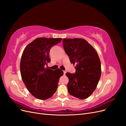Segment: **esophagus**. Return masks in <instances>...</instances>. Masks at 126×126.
<instances>
[{"instance_id": "1", "label": "esophagus", "mask_w": 126, "mask_h": 126, "mask_svg": "<svg viewBox=\"0 0 126 126\" xmlns=\"http://www.w3.org/2000/svg\"><path fill=\"white\" fill-rule=\"evenodd\" d=\"M66 72H67V71H63V75H66Z\"/></svg>"}]
</instances>
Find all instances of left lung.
<instances>
[{"label": "left lung", "mask_w": 126, "mask_h": 126, "mask_svg": "<svg viewBox=\"0 0 126 126\" xmlns=\"http://www.w3.org/2000/svg\"><path fill=\"white\" fill-rule=\"evenodd\" d=\"M63 43L71 63L76 64L75 74H66L69 78L68 93L75 97L85 99L93 93L100 78L99 57L94 48L83 39L64 38Z\"/></svg>", "instance_id": "left-lung-1"}]
</instances>
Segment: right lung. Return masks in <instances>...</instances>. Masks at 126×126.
I'll return each instance as SVG.
<instances>
[{"label": "right lung", "mask_w": 126, "mask_h": 126, "mask_svg": "<svg viewBox=\"0 0 126 126\" xmlns=\"http://www.w3.org/2000/svg\"><path fill=\"white\" fill-rule=\"evenodd\" d=\"M61 38H37L29 44L22 54L20 63L22 81L33 96L40 100L50 98L56 91L59 79L63 75L59 68L46 67L50 63L51 47L61 41Z\"/></svg>", "instance_id": "right-lung-1"}]
</instances>
